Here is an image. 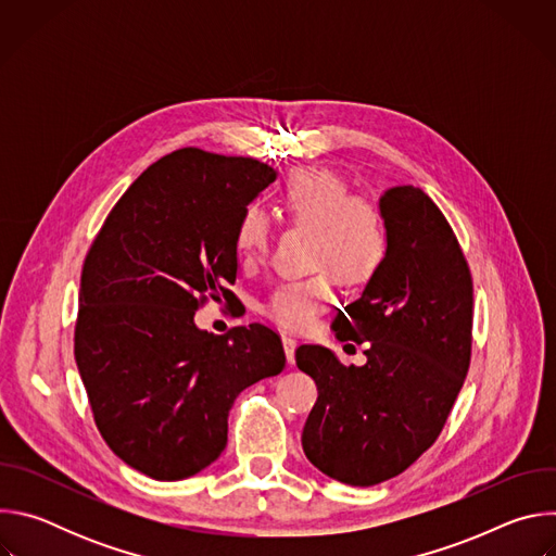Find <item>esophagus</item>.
Listing matches in <instances>:
<instances>
[{"instance_id": "obj_1", "label": "esophagus", "mask_w": 556, "mask_h": 556, "mask_svg": "<svg viewBox=\"0 0 556 556\" xmlns=\"http://www.w3.org/2000/svg\"><path fill=\"white\" fill-rule=\"evenodd\" d=\"M283 341V350H286V358H288V363L292 365L294 363V350H296V341L292 339V337H283L281 339Z\"/></svg>"}]
</instances>
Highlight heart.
Segmentation results:
<instances>
[{
  "instance_id": "obj_1",
  "label": "heart",
  "mask_w": 556,
  "mask_h": 556,
  "mask_svg": "<svg viewBox=\"0 0 556 556\" xmlns=\"http://www.w3.org/2000/svg\"><path fill=\"white\" fill-rule=\"evenodd\" d=\"M279 208L292 226L309 228V268L314 277L279 283L264 301V314L283 330L305 332L319 321L332 301V275L348 283L369 281L387 255L382 211L330 169H292L279 191ZM270 222L257 206H247L235 222V251L244 266L264 260Z\"/></svg>"
}]
</instances>
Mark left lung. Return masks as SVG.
Segmentation results:
<instances>
[{
	"label": "left lung",
	"instance_id": "8db88e82",
	"mask_svg": "<svg viewBox=\"0 0 556 556\" xmlns=\"http://www.w3.org/2000/svg\"><path fill=\"white\" fill-rule=\"evenodd\" d=\"M380 211L384 262L332 321L367 363L345 367L321 345L294 354L319 389L305 457L350 486L395 478L438 440L470 365L472 279L451 224L416 187L384 191Z\"/></svg>",
	"mask_w": 556,
	"mask_h": 556
}]
</instances>
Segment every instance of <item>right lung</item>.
<instances>
[{
	"mask_svg": "<svg viewBox=\"0 0 556 556\" xmlns=\"http://www.w3.org/2000/svg\"><path fill=\"white\" fill-rule=\"evenodd\" d=\"M275 178L253 157L172 151L123 193L86 255L76 367L108 446L153 480L215 462L237 395L286 365L262 324L208 334L193 321L208 299H235V222Z\"/></svg>",
	"mask_w": 556,
	"mask_h": 556,
	"instance_id": "add662e5",
	"label": "right lung"
}]
</instances>
